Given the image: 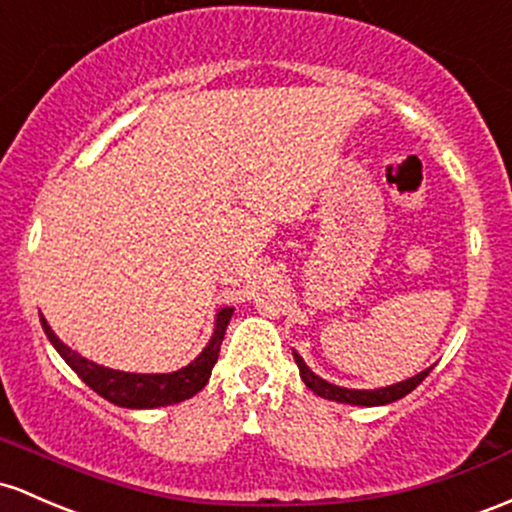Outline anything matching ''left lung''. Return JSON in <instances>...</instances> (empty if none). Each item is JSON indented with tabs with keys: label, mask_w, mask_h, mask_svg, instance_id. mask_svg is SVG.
Wrapping results in <instances>:
<instances>
[{
	"label": "left lung",
	"mask_w": 512,
	"mask_h": 512,
	"mask_svg": "<svg viewBox=\"0 0 512 512\" xmlns=\"http://www.w3.org/2000/svg\"><path fill=\"white\" fill-rule=\"evenodd\" d=\"M294 359H296V364H299V374L308 389H311L313 393H318L320 398H328V401H338V403H350V406H386V403L398 401V398L408 396V393H411L415 386H418L420 381L430 374V369H432V367L425 369V372L415 374V376H411V379L401 381V384L386 386V389L357 391V389H342V386H335V384H330V381L320 379L318 374H313L311 369L306 367V362H303L299 352H294Z\"/></svg>",
	"instance_id": "left-lung-1"
}]
</instances>
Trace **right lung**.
I'll use <instances>...</instances> for the list:
<instances>
[{"label": "right lung", "mask_w": 512, "mask_h": 512, "mask_svg": "<svg viewBox=\"0 0 512 512\" xmlns=\"http://www.w3.org/2000/svg\"><path fill=\"white\" fill-rule=\"evenodd\" d=\"M233 316V308H221L216 316V328L209 345L204 347L199 357L192 364L182 367L179 372L172 374H131V372H116V369L101 367V364L89 362L82 355H77L75 350L65 345L58 335L50 330L46 318L41 316L43 330H46L48 340L53 342V347L58 350V355L70 364V369L75 372L89 389H94L101 398L111 401L114 406L121 408H160V406H172V403L187 401L194 393H199L209 384V376L213 364H216L218 352H221L223 335Z\"/></svg>", "instance_id": "add662e5"}]
</instances>
